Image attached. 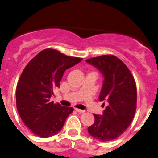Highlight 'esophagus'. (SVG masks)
<instances>
[{
  "label": "esophagus",
  "instance_id": "esophagus-1",
  "mask_svg": "<svg viewBox=\"0 0 158 158\" xmlns=\"http://www.w3.org/2000/svg\"><path fill=\"white\" fill-rule=\"evenodd\" d=\"M75 110H76V111H77V112H79V113H84V112H85V110H81V109H79V108H75Z\"/></svg>",
  "mask_w": 158,
  "mask_h": 158
}]
</instances>
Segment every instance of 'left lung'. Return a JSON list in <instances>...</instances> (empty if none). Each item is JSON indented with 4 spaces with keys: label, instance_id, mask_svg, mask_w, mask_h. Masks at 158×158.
Instances as JSON below:
<instances>
[{
    "label": "left lung",
    "instance_id": "1",
    "mask_svg": "<svg viewBox=\"0 0 158 158\" xmlns=\"http://www.w3.org/2000/svg\"><path fill=\"white\" fill-rule=\"evenodd\" d=\"M86 61L97 68L104 76L99 100L107 102L103 115L94 114L95 121L88 127V132L102 142L113 140L128 129L135 115L137 101L135 79L127 66L114 55L92 57Z\"/></svg>",
    "mask_w": 158,
    "mask_h": 158
}]
</instances>
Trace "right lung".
<instances>
[{
  "mask_svg": "<svg viewBox=\"0 0 158 158\" xmlns=\"http://www.w3.org/2000/svg\"><path fill=\"white\" fill-rule=\"evenodd\" d=\"M82 60L48 48L26 66L16 88V106L23 122L35 135L47 138L62 129L73 108L54 104L50 98L53 89L60 86L65 70Z\"/></svg>",
  "mask_w": 158,
  "mask_h": 158,
  "instance_id": "obj_1",
  "label": "right lung"
}]
</instances>
